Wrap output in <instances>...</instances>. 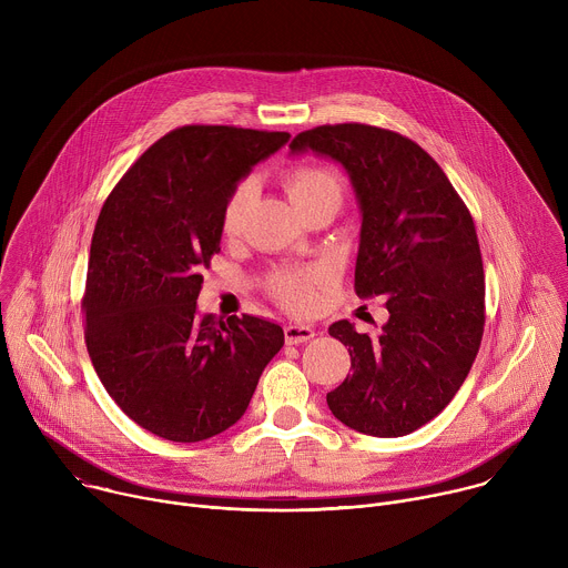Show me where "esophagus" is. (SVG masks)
I'll return each mask as SVG.
<instances>
[{
	"label": "esophagus",
	"instance_id": "obj_1",
	"mask_svg": "<svg viewBox=\"0 0 568 568\" xmlns=\"http://www.w3.org/2000/svg\"><path fill=\"white\" fill-rule=\"evenodd\" d=\"M314 337V328L303 326V323H290L285 326V342L287 344H303Z\"/></svg>",
	"mask_w": 568,
	"mask_h": 568
}]
</instances>
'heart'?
Segmentation results:
<instances>
[{
	"instance_id": "b5f03b06",
	"label": "heart",
	"mask_w": 568,
	"mask_h": 568,
	"mask_svg": "<svg viewBox=\"0 0 568 568\" xmlns=\"http://www.w3.org/2000/svg\"><path fill=\"white\" fill-rule=\"evenodd\" d=\"M285 191L292 200V204L296 209H303L321 197H331L342 202V180L331 171L323 166H296L285 175ZM254 193L256 186L252 180L240 182L224 209H222V231L224 235H235L242 231L247 222L252 202H254ZM323 281V272L316 267H301V270H283L276 272L270 281V290L272 294L285 303L292 310H310L314 305V294L316 287Z\"/></svg>"
}]
</instances>
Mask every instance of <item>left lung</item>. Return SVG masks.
<instances>
[{
    "instance_id": "1",
    "label": "left lung",
    "mask_w": 568,
    "mask_h": 568,
    "mask_svg": "<svg viewBox=\"0 0 568 568\" xmlns=\"http://www.w3.org/2000/svg\"><path fill=\"white\" fill-rule=\"evenodd\" d=\"M292 154L342 164L362 211L355 292L386 296L379 337L335 321L353 373L326 395L346 427L407 436L436 418L465 382L483 337L485 285L474 220L416 141L393 130L339 123L296 134Z\"/></svg>"
}]
</instances>
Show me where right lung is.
Masks as SVG:
<instances>
[{
	"instance_id": "right-lung-1",
	"label": "right lung",
	"mask_w": 568,
	"mask_h": 568,
	"mask_svg": "<svg viewBox=\"0 0 568 568\" xmlns=\"http://www.w3.org/2000/svg\"><path fill=\"white\" fill-rule=\"evenodd\" d=\"M287 132L184 125L152 143L105 200L83 296L85 344L110 397L150 434L200 443L247 412L281 351L278 323L197 316L222 209Z\"/></svg>"
}]
</instances>
